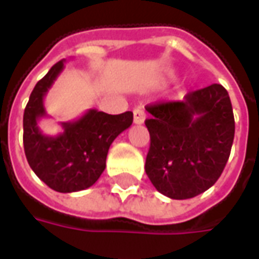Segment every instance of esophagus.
<instances>
[{
    "label": "esophagus",
    "instance_id": "esophagus-1",
    "mask_svg": "<svg viewBox=\"0 0 259 259\" xmlns=\"http://www.w3.org/2000/svg\"><path fill=\"white\" fill-rule=\"evenodd\" d=\"M133 120L136 124H143L146 120V112L143 108H136L133 111Z\"/></svg>",
    "mask_w": 259,
    "mask_h": 259
}]
</instances>
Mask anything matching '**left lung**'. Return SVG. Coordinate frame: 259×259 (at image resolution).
<instances>
[{
  "label": "left lung",
  "instance_id": "obj_1",
  "mask_svg": "<svg viewBox=\"0 0 259 259\" xmlns=\"http://www.w3.org/2000/svg\"><path fill=\"white\" fill-rule=\"evenodd\" d=\"M151 118L146 174L161 194L187 200L204 193L222 175L234 139L228 91L211 84L187 93L182 101L146 107Z\"/></svg>",
  "mask_w": 259,
  "mask_h": 259
}]
</instances>
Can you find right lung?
Wrapping results in <instances>:
<instances>
[{
	"instance_id": "1",
	"label": "right lung",
	"mask_w": 259,
	"mask_h": 259,
	"mask_svg": "<svg viewBox=\"0 0 259 259\" xmlns=\"http://www.w3.org/2000/svg\"><path fill=\"white\" fill-rule=\"evenodd\" d=\"M65 61L48 70L33 89L23 113V147L33 172L46 185L59 193L89 189L105 169L107 154L112 141L133 123V112L109 115L97 109L73 122H61L64 132L42 135L38 120L47 116L44 97L51 89Z\"/></svg>"
}]
</instances>
